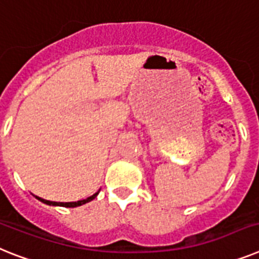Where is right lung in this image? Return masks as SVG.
Instances as JSON below:
<instances>
[{
  "label": "right lung",
  "instance_id": "add662e5",
  "mask_svg": "<svg viewBox=\"0 0 259 259\" xmlns=\"http://www.w3.org/2000/svg\"><path fill=\"white\" fill-rule=\"evenodd\" d=\"M100 191H97L96 193H93L92 196H89L87 197V199L84 200H79V201H72V203H56V201H50V200H45L42 199V197H38L36 196V199L40 200L42 203L47 204V205H60V207H67V208H75V207H79V205H82V204H85V203H89V201H92L95 197L99 195Z\"/></svg>",
  "mask_w": 259,
  "mask_h": 259
}]
</instances>
